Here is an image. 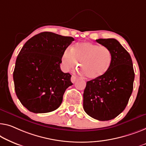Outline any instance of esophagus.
Here are the masks:
<instances>
[{
	"label": "esophagus",
	"instance_id": "obj_1",
	"mask_svg": "<svg viewBox=\"0 0 146 146\" xmlns=\"http://www.w3.org/2000/svg\"><path fill=\"white\" fill-rule=\"evenodd\" d=\"M77 79H78V78L76 77V76H74V75H72V77H71V80L73 83H74V82H75Z\"/></svg>",
	"mask_w": 146,
	"mask_h": 146
}]
</instances>
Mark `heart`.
<instances>
[{
    "label": "heart",
    "instance_id": "1",
    "mask_svg": "<svg viewBox=\"0 0 146 146\" xmlns=\"http://www.w3.org/2000/svg\"><path fill=\"white\" fill-rule=\"evenodd\" d=\"M113 60L108 48L90 42H77L72 48H67L62 55L64 71H69L79 66L86 79L96 80L103 77L110 70Z\"/></svg>",
    "mask_w": 146,
    "mask_h": 146
}]
</instances>
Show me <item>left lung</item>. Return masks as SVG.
I'll return each instance as SVG.
<instances>
[{
  "instance_id": "8db88e82",
  "label": "left lung",
  "mask_w": 146,
  "mask_h": 146,
  "mask_svg": "<svg viewBox=\"0 0 146 146\" xmlns=\"http://www.w3.org/2000/svg\"><path fill=\"white\" fill-rule=\"evenodd\" d=\"M99 44L111 52L113 60L103 77L87 81L83 94V109L99 121L113 119L123 111L133 90L134 72L130 54L115 38H99Z\"/></svg>"
}]
</instances>
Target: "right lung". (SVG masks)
Here are the masks:
<instances>
[{
  "label": "right lung",
  "instance_id": "1",
  "mask_svg": "<svg viewBox=\"0 0 146 146\" xmlns=\"http://www.w3.org/2000/svg\"><path fill=\"white\" fill-rule=\"evenodd\" d=\"M74 38L42 32L29 39L17 56L13 73L17 97L35 113L51 112L60 107L71 75L60 69L63 52Z\"/></svg>",
  "mask_w": 146,
  "mask_h": 146
}]
</instances>
